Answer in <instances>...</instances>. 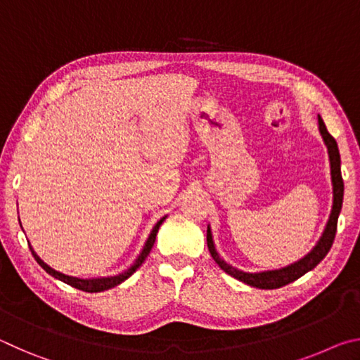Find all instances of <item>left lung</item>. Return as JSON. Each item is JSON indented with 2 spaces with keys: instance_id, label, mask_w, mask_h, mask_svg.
I'll return each instance as SVG.
<instances>
[{
  "instance_id": "left-lung-1",
  "label": "left lung",
  "mask_w": 360,
  "mask_h": 360,
  "mask_svg": "<svg viewBox=\"0 0 360 360\" xmlns=\"http://www.w3.org/2000/svg\"><path fill=\"white\" fill-rule=\"evenodd\" d=\"M318 124H319V133L322 136V141H324L326 148H327V154H328V162H330V179H332V210H330V216H328V221L324 227V231H322L321 238L316 243L314 248L309 251L307 255H303L302 259H298L297 262L290 265H285L281 268H276V270H265V271H243L240 268H236L233 265H230L225 262L221 254L217 252L214 240H212V231H211V225L208 224V230H206V241H208V249L211 257L214 259L216 264L221 266V270H224L227 275L233 276L238 281L245 283L251 288H257V289H278L283 288V285L289 284L292 281H295L300 276H303L304 273L311 271L313 268L319 264V262L326 257L327 252L330 251V248L333 245L335 240V233H337V222H338V216L341 211V206H343V192H345V186H343V178H341V160H340V150L337 141H335L333 136L327 131L324 120H322L321 115H318Z\"/></svg>"
}]
</instances>
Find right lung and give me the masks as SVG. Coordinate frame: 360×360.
I'll use <instances>...</instances> for the list:
<instances>
[{
    "mask_svg": "<svg viewBox=\"0 0 360 360\" xmlns=\"http://www.w3.org/2000/svg\"><path fill=\"white\" fill-rule=\"evenodd\" d=\"M165 219H167V216H163V217L160 219V221H158V222L154 225V229L150 230L148 240H146V243H144L141 252L138 254V257H136L135 262H133V264L130 265V268H127L125 271L119 273V275H112V276L77 278V276L65 275V273H60V271H57V270H53L52 266H49V265L46 264V262L42 260V259L39 257V255L34 252V249L32 248V245H30V243H28V246H30V251H32V254H33L34 260L38 262V264H39L42 268H44V270H46L51 276H53L56 279H60V281H63L65 284L72 285V288L81 289V290H84V292H103V290H108V289L115 288V285H119L120 283H124L125 279H129V278L133 275V273H135V271L138 270V268L143 265V262H144L146 257H148V255H149L152 246H154L157 231H158V229H160V225H162L163 221H165ZM19 222H20V219H19Z\"/></svg>",
    "mask_w": 360,
    "mask_h": 360,
    "instance_id": "1",
    "label": "right lung"
}]
</instances>
